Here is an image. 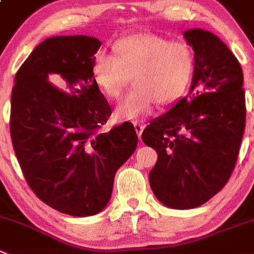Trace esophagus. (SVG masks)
Wrapping results in <instances>:
<instances>
[{
  "label": "esophagus",
  "mask_w": 254,
  "mask_h": 254,
  "mask_svg": "<svg viewBox=\"0 0 254 254\" xmlns=\"http://www.w3.org/2000/svg\"><path fill=\"white\" fill-rule=\"evenodd\" d=\"M133 126H134V129H136L137 134H138V137L141 138V134L144 129V125H142V123H138V122H134Z\"/></svg>",
  "instance_id": "1"
}]
</instances>
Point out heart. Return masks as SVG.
I'll return each mask as SVG.
<instances>
[{"label": "heart", "instance_id": "heart-1", "mask_svg": "<svg viewBox=\"0 0 254 254\" xmlns=\"http://www.w3.org/2000/svg\"><path fill=\"white\" fill-rule=\"evenodd\" d=\"M113 55L100 51L92 62V77L101 92L117 98L132 79L133 88L116 108L123 120L147 115L154 103L170 106L187 92L195 69L193 48L156 33L126 36L113 43Z\"/></svg>", "mask_w": 254, "mask_h": 254}]
</instances>
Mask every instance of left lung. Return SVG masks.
Instances as JSON below:
<instances>
[{
	"label": "left lung",
	"instance_id": "obj_1",
	"mask_svg": "<svg viewBox=\"0 0 254 254\" xmlns=\"http://www.w3.org/2000/svg\"><path fill=\"white\" fill-rule=\"evenodd\" d=\"M183 36L195 59L190 96L152 120L142 133L158 154L149 172L152 190L175 209L201 206L226 186L246 126L240 62L209 31L193 28Z\"/></svg>",
	"mask_w": 254,
	"mask_h": 254
}]
</instances>
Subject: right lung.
Returning a JSON list of instances; mask_svg holds the SVG:
<instances>
[{
    "mask_svg": "<svg viewBox=\"0 0 254 254\" xmlns=\"http://www.w3.org/2000/svg\"><path fill=\"white\" fill-rule=\"evenodd\" d=\"M100 47L89 36L47 38L12 88L9 131L23 176L41 201L73 217L107 206L116 172L138 143L131 122L100 131L112 113L92 77Z\"/></svg>",
    "mask_w": 254,
    "mask_h": 254,
    "instance_id": "1",
    "label": "right lung"
}]
</instances>
